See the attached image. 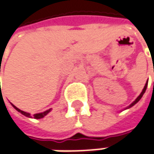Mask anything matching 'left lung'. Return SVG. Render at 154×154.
Wrapping results in <instances>:
<instances>
[{
	"mask_svg": "<svg viewBox=\"0 0 154 154\" xmlns=\"http://www.w3.org/2000/svg\"><path fill=\"white\" fill-rule=\"evenodd\" d=\"M146 87H147V82H146V85H145V87H144V89L142 90V92L140 93V95L139 96V97H137V98L135 99V101H133V102H132V103H131V104H130V105H129V106H128L127 108H130V107H131V106H133L134 104H137V103H138V102L140 101V99H141V97H143V95H144V93L146 92Z\"/></svg>",
	"mask_w": 154,
	"mask_h": 154,
	"instance_id": "obj_1",
	"label": "left lung"
}]
</instances>
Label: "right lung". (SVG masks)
I'll list each match as a JSON object with an SVG mask.
<instances>
[{"label": "right lung", "mask_w": 154, "mask_h": 154, "mask_svg": "<svg viewBox=\"0 0 154 154\" xmlns=\"http://www.w3.org/2000/svg\"><path fill=\"white\" fill-rule=\"evenodd\" d=\"M13 105V107H14V109L16 110V111H18L19 112H21L23 115H24V116H26V117H29V118H31V116H30V114L28 112H23V111H22V110H20L19 108H17V107H15L14 104H12ZM50 110L51 109H50V110H48V111H45V112H41V113H36V114H34L33 116H34V119H42V118H43V117H45L48 113L50 112Z\"/></svg>", "instance_id": "right-lung-1"}]
</instances>
